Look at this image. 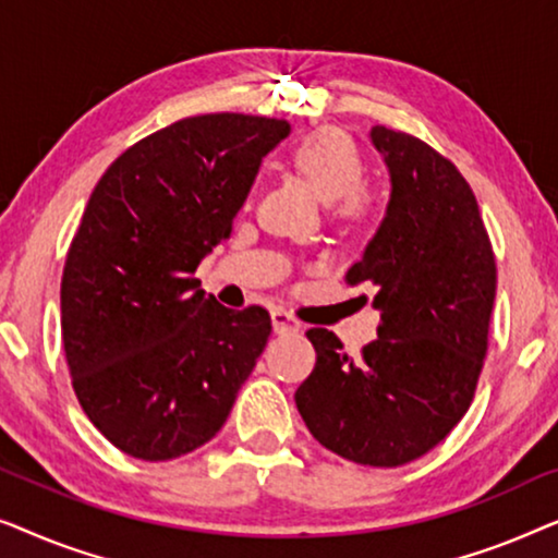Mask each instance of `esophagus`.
Segmentation results:
<instances>
[{
    "label": "esophagus",
    "instance_id": "1",
    "mask_svg": "<svg viewBox=\"0 0 558 558\" xmlns=\"http://www.w3.org/2000/svg\"><path fill=\"white\" fill-rule=\"evenodd\" d=\"M271 327H274V332H277V335H287V332L300 330V323H296V319L289 315V312L274 310L271 312Z\"/></svg>",
    "mask_w": 558,
    "mask_h": 558
}]
</instances>
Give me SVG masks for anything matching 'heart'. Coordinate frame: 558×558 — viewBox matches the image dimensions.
<instances>
[{
    "instance_id": "obj_1",
    "label": "heart",
    "mask_w": 558,
    "mask_h": 558,
    "mask_svg": "<svg viewBox=\"0 0 558 558\" xmlns=\"http://www.w3.org/2000/svg\"><path fill=\"white\" fill-rule=\"evenodd\" d=\"M294 167L325 203H335L338 218L363 223L378 210L376 195L363 187V157L350 136L335 129H317L292 151Z\"/></svg>"
}]
</instances>
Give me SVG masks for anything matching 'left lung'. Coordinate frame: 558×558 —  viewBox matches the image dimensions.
Returning a JSON list of instances; mask_svg holds the SVG:
<instances>
[{"mask_svg":"<svg viewBox=\"0 0 558 558\" xmlns=\"http://www.w3.org/2000/svg\"><path fill=\"white\" fill-rule=\"evenodd\" d=\"M391 195L348 284L376 289L378 340L353 361L335 332H307L317 363L296 409L330 452L399 468L439 445L470 409L487 353L495 256L460 170L416 136L371 129Z\"/></svg>","mask_w":558,"mask_h":558,"instance_id":"8db88e82","label":"left lung"}]
</instances>
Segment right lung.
Wrapping results in <instances>:
<instances>
[{
  "mask_svg": "<svg viewBox=\"0 0 558 558\" xmlns=\"http://www.w3.org/2000/svg\"><path fill=\"white\" fill-rule=\"evenodd\" d=\"M284 119L205 113L129 147L88 197L68 251L60 312L73 388L121 452L165 462L231 414L271 332L264 307L228 310L193 279L231 239Z\"/></svg>",
  "mask_w": 558,
  "mask_h": 558,
  "instance_id": "1",
  "label": "right lung"
}]
</instances>
